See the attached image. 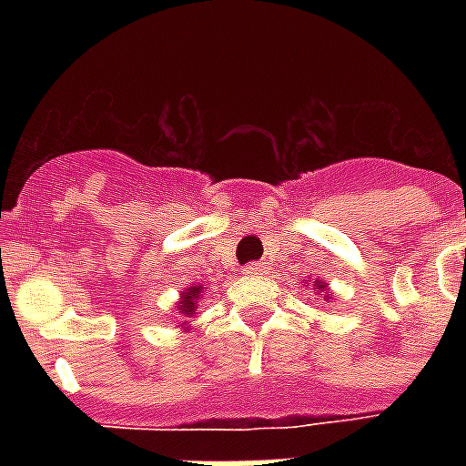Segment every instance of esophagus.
<instances>
[{
    "label": "esophagus",
    "instance_id": "34e87169",
    "mask_svg": "<svg viewBox=\"0 0 466 466\" xmlns=\"http://www.w3.org/2000/svg\"><path fill=\"white\" fill-rule=\"evenodd\" d=\"M241 273H244V276H261V273H263V263H258V261L247 263V266L241 268Z\"/></svg>",
    "mask_w": 466,
    "mask_h": 466
}]
</instances>
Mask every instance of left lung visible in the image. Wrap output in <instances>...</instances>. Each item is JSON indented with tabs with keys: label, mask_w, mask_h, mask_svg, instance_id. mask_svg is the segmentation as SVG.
I'll return each instance as SVG.
<instances>
[{
	"label": "left lung",
	"mask_w": 466,
	"mask_h": 466,
	"mask_svg": "<svg viewBox=\"0 0 466 466\" xmlns=\"http://www.w3.org/2000/svg\"><path fill=\"white\" fill-rule=\"evenodd\" d=\"M319 288H324V285H319V283H317V290H319Z\"/></svg>",
	"instance_id": "left-lung-1"
}]
</instances>
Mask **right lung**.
I'll return each mask as SVG.
<instances>
[{
  "instance_id": "add662e5",
  "label": "right lung",
  "mask_w": 466,
  "mask_h": 466,
  "mask_svg": "<svg viewBox=\"0 0 466 466\" xmlns=\"http://www.w3.org/2000/svg\"><path fill=\"white\" fill-rule=\"evenodd\" d=\"M200 298V288H188V290L183 292V299H181V305H178V309H181V314H193L196 311V299Z\"/></svg>"
}]
</instances>
